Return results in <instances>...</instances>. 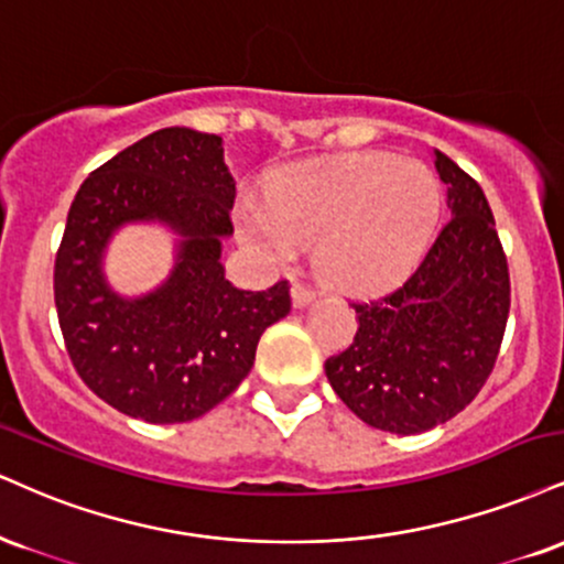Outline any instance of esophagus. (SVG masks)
Instances as JSON below:
<instances>
[{"label":"esophagus","instance_id":"esophagus-1","mask_svg":"<svg viewBox=\"0 0 564 564\" xmlns=\"http://www.w3.org/2000/svg\"><path fill=\"white\" fill-rule=\"evenodd\" d=\"M315 296H317V291L310 289V286H304V283H294V289H291V300H294V307L296 310L307 307V304L315 302Z\"/></svg>","mask_w":564,"mask_h":564}]
</instances>
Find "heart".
<instances>
[{
	"label": "heart",
	"instance_id": "1",
	"mask_svg": "<svg viewBox=\"0 0 564 564\" xmlns=\"http://www.w3.org/2000/svg\"><path fill=\"white\" fill-rule=\"evenodd\" d=\"M441 186L423 162L372 152L307 162L278 175L268 205L241 209V236L273 260L317 243L330 281L370 291L397 283L429 249Z\"/></svg>",
	"mask_w": 564,
	"mask_h": 564
}]
</instances>
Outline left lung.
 Instances as JSON below:
<instances>
[{
  "label": "left lung",
  "instance_id": "left-lung-1",
  "mask_svg": "<svg viewBox=\"0 0 564 564\" xmlns=\"http://www.w3.org/2000/svg\"><path fill=\"white\" fill-rule=\"evenodd\" d=\"M452 220L389 294L351 304L357 336L325 359V376L362 423L412 436L446 423L476 399L497 362L510 273L484 188L438 149Z\"/></svg>",
  "mask_w": 564,
  "mask_h": 564
}]
</instances>
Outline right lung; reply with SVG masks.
<instances>
[{"label":"right lung","mask_w":564,"mask_h":564,"mask_svg":"<svg viewBox=\"0 0 564 564\" xmlns=\"http://www.w3.org/2000/svg\"><path fill=\"white\" fill-rule=\"evenodd\" d=\"M236 181L223 139L162 128L80 183L54 260V304L84 383L128 417L188 423L230 397L254 365L268 325L291 310L289 281L241 291L226 278ZM152 221L176 236L160 288L126 297L104 273L118 229Z\"/></svg>","instance_id":"right-lung-1"}]
</instances>
